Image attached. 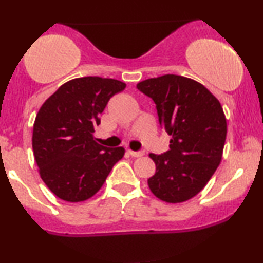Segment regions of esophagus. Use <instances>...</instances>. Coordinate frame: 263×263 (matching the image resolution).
Segmentation results:
<instances>
[{"mask_svg":"<svg viewBox=\"0 0 263 263\" xmlns=\"http://www.w3.org/2000/svg\"><path fill=\"white\" fill-rule=\"evenodd\" d=\"M128 153L132 157H142L144 155V151H131V149H128Z\"/></svg>","mask_w":263,"mask_h":263,"instance_id":"obj_1","label":"esophagus"}]
</instances>
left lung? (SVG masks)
Returning <instances> with one entry per match:
<instances>
[{"instance_id":"left-lung-1","label":"left lung","mask_w":263,"mask_h":263,"mask_svg":"<svg viewBox=\"0 0 263 263\" xmlns=\"http://www.w3.org/2000/svg\"><path fill=\"white\" fill-rule=\"evenodd\" d=\"M156 104L161 127L172 136L170 151L156 163L151 192L167 203H182L206 185L221 162L226 119L218 99L198 81L165 74L137 84Z\"/></svg>"}]
</instances>
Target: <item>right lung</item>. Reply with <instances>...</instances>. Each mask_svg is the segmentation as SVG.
Listing matches in <instances>:
<instances>
[{
  "instance_id": "obj_1",
  "label": "right lung",
  "mask_w": 263,
  "mask_h": 263,
  "mask_svg": "<svg viewBox=\"0 0 263 263\" xmlns=\"http://www.w3.org/2000/svg\"><path fill=\"white\" fill-rule=\"evenodd\" d=\"M125 87L108 78H78L42 105L33 126V152L42 179L58 198L71 203L91 198L125 155L122 147L93 141L100 114Z\"/></svg>"
}]
</instances>
